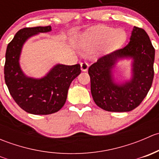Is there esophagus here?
I'll use <instances>...</instances> for the list:
<instances>
[{
	"label": "esophagus",
	"instance_id": "1",
	"mask_svg": "<svg viewBox=\"0 0 159 159\" xmlns=\"http://www.w3.org/2000/svg\"><path fill=\"white\" fill-rule=\"evenodd\" d=\"M81 68L83 71H86L88 70V68H89V64L87 62H82L81 64Z\"/></svg>",
	"mask_w": 159,
	"mask_h": 159
}]
</instances>
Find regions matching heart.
Listing matches in <instances>:
<instances>
[{
    "label": "heart",
    "mask_w": 159,
    "mask_h": 159,
    "mask_svg": "<svg viewBox=\"0 0 159 159\" xmlns=\"http://www.w3.org/2000/svg\"><path fill=\"white\" fill-rule=\"evenodd\" d=\"M126 39V34L122 29L100 25L91 28L85 32L81 38V44L84 47L104 44L106 48L113 49L121 46Z\"/></svg>",
    "instance_id": "heart-1"
}]
</instances>
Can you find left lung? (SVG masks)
Returning a JSON list of instances; mask_svg holds the SVG:
<instances>
[{
  "mask_svg": "<svg viewBox=\"0 0 159 159\" xmlns=\"http://www.w3.org/2000/svg\"><path fill=\"white\" fill-rule=\"evenodd\" d=\"M130 57L134 60L133 77L130 82L117 85L110 70L118 58ZM155 48L148 34L134 27L130 42L98 59L89 68L91 92L96 105L108 111L124 112L137 108L146 97L154 78Z\"/></svg>",
  "mask_w": 159,
  "mask_h": 159,
  "instance_id": "8db88e82",
  "label": "left lung"
}]
</instances>
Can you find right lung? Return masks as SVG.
Wrapping results in <instances>:
<instances>
[{"label":"right lung","mask_w":159,"mask_h":159,"mask_svg":"<svg viewBox=\"0 0 159 159\" xmlns=\"http://www.w3.org/2000/svg\"><path fill=\"white\" fill-rule=\"evenodd\" d=\"M51 30V26L20 29L6 51L4 79L9 92L20 108L33 115H50L58 111L66 102L70 83L81 73V66L77 64L56 65L41 79L24 75L18 62L23 44L30 37Z\"/></svg>","instance_id":"add662e5"}]
</instances>
